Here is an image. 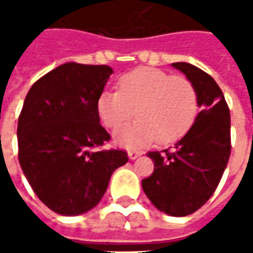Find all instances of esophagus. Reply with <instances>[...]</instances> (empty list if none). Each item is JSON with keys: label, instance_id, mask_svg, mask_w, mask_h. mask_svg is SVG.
<instances>
[{"label": "esophagus", "instance_id": "34e87169", "mask_svg": "<svg viewBox=\"0 0 253 253\" xmlns=\"http://www.w3.org/2000/svg\"><path fill=\"white\" fill-rule=\"evenodd\" d=\"M142 153H143L142 151H136V149H132V151L128 152V156H129V159H132V161H133V159L139 158Z\"/></svg>", "mask_w": 253, "mask_h": 253}]
</instances>
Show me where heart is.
Returning <instances> with one entry per match:
<instances>
[{
	"instance_id": "heart-1",
	"label": "heart",
	"mask_w": 253,
	"mask_h": 253,
	"mask_svg": "<svg viewBox=\"0 0 253 253\" xmlns=\"http://www.w3.org/2000/svg\"><path fill=\"white\" fill-rule=\"evenodd\" d=\"M118 91H104L97 111L102 124L111 129L128 122L115 133L122 146L133 148L148 142L170 143L184 136L197 117L199 101L194 84L183 74L162 69L138 67L118 80Z\"/></svg>"
}]
</instances>
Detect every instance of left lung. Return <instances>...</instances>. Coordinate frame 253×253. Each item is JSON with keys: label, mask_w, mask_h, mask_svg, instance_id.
<instances>
[{"label": "left lung", "mask_w": 253, "mask_h": 253, "mask_svg": "<svg viewBox=\"0 0 253 253\" xmlns=\"http://www.w3.org/2000/svg\"><path fill=\"white\" fill-rule=\"evenodd\" d=\"M171 66L194 84L201 111L171 149L148 152L155 169L142 180V189L158 210L184 217L209 201L222 177L231 155V117L224 94L210 74L184 62Z\"/></svg>", "instance_id": "8db88e82"}]
</instances>
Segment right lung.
<instances>
[{
    "instance_id": "1",
    "label": "right lung",
    "mask_w": 253,
    "mask_h": 253,
    "mask_svg": "<svg viewBox=\"0 0 253 253\" xmlns=\"http://www.w3.org/2000/svg\"><path fill=\"white\" fill-rule=\"evenodd\" d=\"M112 74L105 64L64 63L26 94L18 118V159L35 194L62 215L94 209L114 170L128 162L100 124L97 101Z\"/></svg>"
}]
</instances>
